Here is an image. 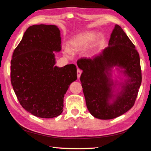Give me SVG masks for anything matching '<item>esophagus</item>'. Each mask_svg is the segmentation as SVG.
<instances>
[{
  "label": "esophagus",
  "mask_w": 151,
  "mask_h": 151,
  "mask_svg": "<svg viewBox=\"0 0 151 151\" xmlns=\"http://www.w3.org/2000/svg\"><path fill=\"white\" fill-rule=\"evenodd\" d=\"M82 74V70L80 69H77V77L78 78H80V76Z\"/></svg>",
  "instance_id": "1"
}]
</instances>
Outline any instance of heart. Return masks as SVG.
<instances>
[{
    "instance_id": "heart-1",
    "label": "heart",
    "mask_w": 151,
    "mask_h": 151,
    "mask_svg": "<svg viewBox=\"0 0 151 151\" xmlns=\"http://www.w3.org/2000/svg\"><path fill=\"white\" fill-rule=\"evenodd\" d=\"M94 37L95 34L92 32H84L74 36L68 43L69 49H66L65 50V55L70 57L71 53H76L84 50L92 42ZM101 40H102L101 37L98 38V43H100Z\"/></svg>"
}]
</instances>
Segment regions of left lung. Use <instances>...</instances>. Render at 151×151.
I'll use <instances>...</instances> for the list:
<instances>
[{
	"label": "left lung",
	"instance_id": "left-lung-1",
	"mask_svg": "<svg viewBox=\"0 0 151 151\" xmlns=\"http://www.w3.org/2000/svg\"><path fill=\"white\" fill-rule=\"evenodd\" d=\"M77 65L83 70L82 87L87 108L93 116L114 119L133 106L142 81L140 58L135 46L119 25L115 26L108 47L92 59H78ZM114 66L123 69L120 72L127 78L120 84L121 90L117 93L111 78Z\"/></svg>",
	"mask_w": 151,
	"mask_h": 151
}]
</instances>
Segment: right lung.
<instances>
[{"label": "right lung", "mask_w": 151, "mask_h": 151, "mask_svg": "<svg viewBox=\"0 0 151 151\" xmlns=\"http://www.w3.org/2000/svg\"><path fill=\"white\" fill-rule=\"evenodd\" d=\"M61 50L60 30L55 25H33L12 55L11 83L20 105L34 116L53 118L63 111V98L77 78L74 64L55 66L54 52Z\"/></svg>", "instance_id": "add662e5"}]
</instances>
